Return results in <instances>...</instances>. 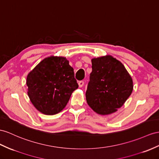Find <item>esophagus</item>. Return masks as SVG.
Wrapping results in <instances>:
<instances>
[{"mask_svg":"<svg viewBox=\"0 0 159 159\" xmlns=\"http://www.w3.org/2000/svg\"><path fill=\"white\" fill-rule=\"evenodd\" d=\"M84 85V81L83 80H80L79 82V87H82Z\"/></svg>","mask_w":159,"mask_h":159,"instance_id":"34e87169","label":"esophagus"}]
</instances>
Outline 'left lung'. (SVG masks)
Returning <instances> with one entry per match:
<instances>
[{"mask_svg":"<svg viewBox=\"0 0 159 159\" xmlns=\"http://www.w3.org/2000/svg\"><path fill=\"white\" fill-rule=\"evenodd\" d=\"M86 91L88 105L99 114L120 108L131 95L133 82L124 66L111 56L92 59V72Z\"/></svg>","mask_w":159,"mask_h":159,"instance_id":"8db88e82","label":"left lung"}]
</instances>
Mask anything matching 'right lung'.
<instances>
[{
	"label": "right lung",
	"mask_w": 159,
	"mask_h": 159,
	"mask_svg": "<svg viewBox=\"0 0 159 159\" xmlns=\"http://www.w3.org/2000/svg\"><path fill=\"white\" fill-rule=\"evenodd\" d=\"M28 96L34 107L46 115H54L66 106L78 89L74 69L63 57L45 58L27 77Z\"/></svg>",
	"instance_id": "right-lung-1"
}]
</instances>
